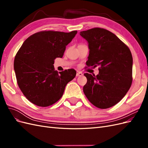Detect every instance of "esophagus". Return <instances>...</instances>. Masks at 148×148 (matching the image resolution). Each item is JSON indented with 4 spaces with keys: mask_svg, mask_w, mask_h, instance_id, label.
<instances>
[{
    "mask_svg": "<svg viewBox=\"0 0 148 148\" xmlns=\"http://www.w3.org/2000/svg\"><path fill=\"white\" fill-rule=\"evenodd\" d=\"M82 75H83V73L82 72H80V71H77V75H76L77 77H82Z\"/></svg>",
    "mask_w": 148,
    "mask_h": 148,
    "instance_id": "obj_1",
    "label": "esophagus"
}]
</instances>
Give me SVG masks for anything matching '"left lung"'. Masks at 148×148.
<instances>
[{
	"label": "left lung",
	"instance_id": "1",
	"mask_svg": "<svg viewBox=\"0 0 148 148\" xmlns=\"http://www.w3.org/2000/svg\"><path fill=\"white\" fill-rule=\"evenodd\" d=\"M88 42V66H99V74L84 75L83 92L92 104L107 109L122 99L132 83L133 57L128 47L110 31L95 28L80 32Z\"/></svg>",
	"mask_w": 148,
	"mask_h": 148
}]
</instances>
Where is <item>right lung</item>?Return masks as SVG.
<instances>
[{
	"mask_svg": "<svg viewBox=\"0 0 148 148\" xmlns=\"http://www.w3.org/2000/svg\"><path fill=\"white\" fill-rule=\"evenodd\" d=\"M77 33L42 31L26 39L17 52L14 70L18 85L26 99L40 107L51 106L63 95L66 84L77 72L55 70L53 64L64 56L66 46Z\"/></svg>",
	"mask_w": 148,
	"mask_h": 148,
	"instance_id": "1",
	"label": "right lung"
}]
</instances>
